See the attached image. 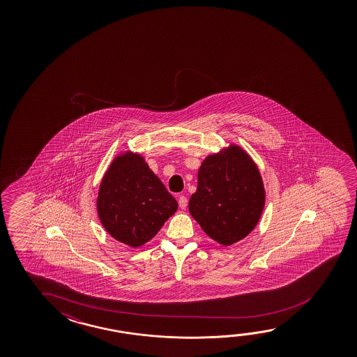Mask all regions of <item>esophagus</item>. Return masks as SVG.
I'll list each match as a JSON object with an SVG mask.
<instances>
[{
  "instance_id": "34e87169",
  "label": "esophagus",
  "mask_w": 357,
  "mask_h": 357,
  "mask_svg": "<svg viewBox=\"0 0 357 357\" xmlns=\"http://www.w3.org/2000/svg\"><path fill=\"white\" fill-rule=\"evenodd\" d=\"M178 204H179V208H181V209H185L188 205L187 197H184V195H181V197L178 198Z\"/></svg>"
}]
</instances>
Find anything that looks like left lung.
Listing matches in <instances>:
<instances>
[{"label": "left lung", "instance_id": "8db88e82", "mask_svg": "<svg viewBox=\"0 0 357 357\" xmlns=\"http://www.w3.org/2000/svg\"><path fill=\"white\" fill-rule=\"evenodd\" d=\"M264 205L263 178L241 146L230 144L203 160L189 213L211 239L224 246L244 239L257 227Z\"/></svg>", "mask_w": 357, "mask_h": 357}]
</instances>
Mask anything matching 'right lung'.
Here are the masks:
<instances>
[{
	"label": "right lung",
	"instance_id": "right-lung-1",
	"mask_svg": "<svg viewBox=\"0 0 357 357\" xmlns=\"http://www.w3.org/2000/svg\"><path fill=\"white\" fill-rule=\"evenodd\" d=\"M176 209V199L141 154H118L100 181V222L112 238L130 248L148 243Z\"/></svg>",
	"mask_w": 357,
	"mask_h": 357
}]
</instances>
